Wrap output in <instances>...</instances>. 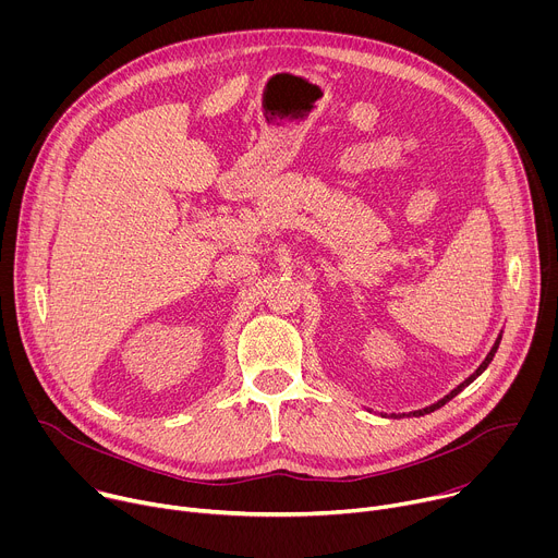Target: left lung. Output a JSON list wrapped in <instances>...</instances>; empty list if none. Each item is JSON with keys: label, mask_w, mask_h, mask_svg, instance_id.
Instances as JSON below:
<instances>
[{"label": "left lung", "mask_w": 558, "mask_h": 558, "mask_svg": "<svg viewBox=\"0 0 558 558\" xmlns=\"http://www.w3.org/2000/svg\"><path fill=\"white\" fill-rule=\"evenodd\" d=\"M499 342H501V338H497V342H495V347H493V351H490V353H488V357H486V360H484V364H482V366H480V368H476V371H474V373H472V375H470V377H468V379H465V381H463V384H459V386H457V388H454V390H452V392H450V395H446V397H444V400H441V402H437V404H433V407H428V409H424V411H415V413H409V415H415V417H420V415H426V413H433V411H437V409H439V407H444V404H446V402H450V400H452V397H454V395H457V392H461V390H463V388H465V386H468V384H470V381H474V379H476V377H480V375H482V373H484V371H486V368H488V364H490V362H493V357H495V353H497V347H499Z\"/></svg>", "instance_id": "obj_1"}]
</instances>
